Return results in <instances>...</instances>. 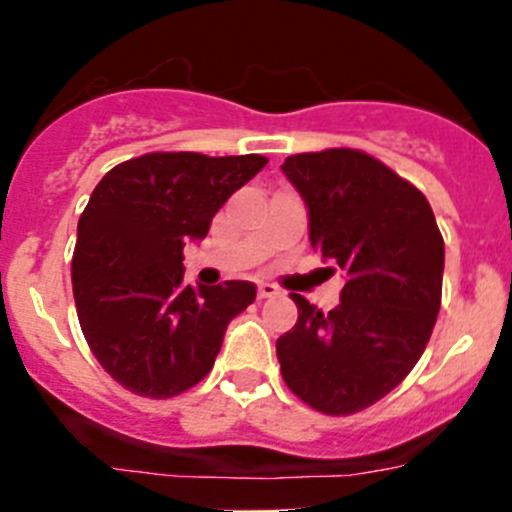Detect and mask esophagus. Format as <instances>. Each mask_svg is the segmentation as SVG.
Masks as SVG:
<instances>
[{
  "mask_svg": "<svg viewBox=\"0 0 512 512\" xmlns=\"http://www.w3.org/2000/svg\"><path fill=\"white\" fill-rule=\"evenodd\" d=\"M277 295H282V292H279V287H274V284H269V282L259 284V300H266V297H277Z\"/></svg>",
  "mask_w": 512,
  "mask_h": 512,
  "instance_id": "obj_1",
  "label": "esophagus"
}]
</instances>
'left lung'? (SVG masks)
I'll return each instance as SVG.
<instances>
[{
    "label": "left lung",
    "mask_w": 512,
    "mask_h": 512,
    "mask_svg": "<svg viewBox=\"0 0 512 512\" xmlns=\"http://www.w3.org/2000/svg\"><path fill=\"white\" fill-rule=\"evenodd\" d=\"M310 210V241L341 274V305L302 295L277 341L287 387L325 415L390 395L423 356L441 307L443 235L415 184L356 148L295 153L282 164Z\"/></svg>",
    "instance_id": "obj_1"
}]
</instances>
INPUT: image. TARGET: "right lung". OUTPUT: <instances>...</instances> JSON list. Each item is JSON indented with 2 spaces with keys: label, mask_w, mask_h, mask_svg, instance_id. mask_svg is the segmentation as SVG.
<instances>
[{
  "label": "right lung",
  "mask_w": 512,
  "mask_h": 512,
  "mask_svg": "<svg viewBox=\"0 0 512 512\" xmlns=\"http://www.w3.org/2000/svg\"><path fill=\"white\" fill-rule=\"evenodd\" d=\"M269 158L156 151L102 176L79 217L71 282L81 333L102 369L151 400L182 395L210 374L225 328L256 300L251 282L192 287L184 243Z\"/></svg>",
  "instance_id": "1"
}]
</instances>
